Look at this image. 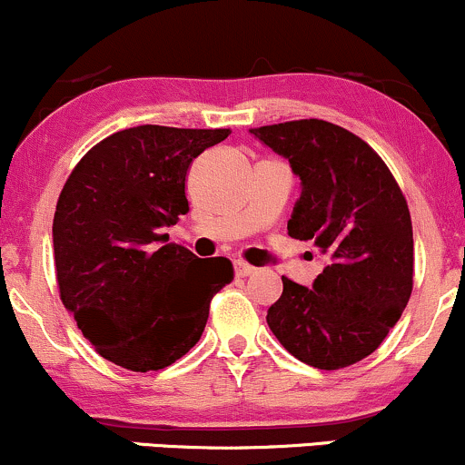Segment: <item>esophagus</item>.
Returning <instances> with one entry per match:
<instances>
[{"label":"esophagus","mask_w":465,"mask_h":465,"mask_svg":"<svg viewBox=\"0 0 465 465\" xmlns=\"http://www.w3.org/2000/svg\"><path fill=\"white\" fill-rule=\"evenodd\" d=\"M232 270H234V274H237L239 278H245V276H252L254 272H256V267L250 265V263H243V261H234Z\"/></svg>","instance_id":"34e87169"}]
</instances>
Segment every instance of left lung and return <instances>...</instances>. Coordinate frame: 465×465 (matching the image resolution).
Returning <instances> with one entry per match:
<instances>
[{"instance_id": "obj_1", "label": "left lung", "mask_w": 465, "mask_h": 465, "mask_svg": "<svg viewBox=\"0 0 465 465\" xmlns=\"http://www.w3.org/2000/svg\"><path fill=\"white\" fill-rule=\"evenodd\" d=\"M302 180L289 237L315 245L329 263L313 287L282 276L267 311L276 340L302 363L340 370L361 361L396 326L413 289L411 215L376 152L324 119L250 130Z\"/></svg>"}]
</instances>
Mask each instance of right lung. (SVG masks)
Here are the masks:
<instances>
[{
    "mask_svg": "<svg viewBox=\"0 0 465 465\" xmlns=\"http://www.w3.org/2000/svg\"><path fill=\"white\" fill-rule=\"evenodd\" d=\"M228 128L136 125L93 145L54 213L60 300L97 354L133 372L163 370L198 343L211 300L232 281L223 256L165 243L189 211L187 172Z\"/></svg>",
    "mask_w": 465,
    "mask_h": 465,
    "instance_id": "right-lung-1",
    "label": "right lung"
}]
</instances>
